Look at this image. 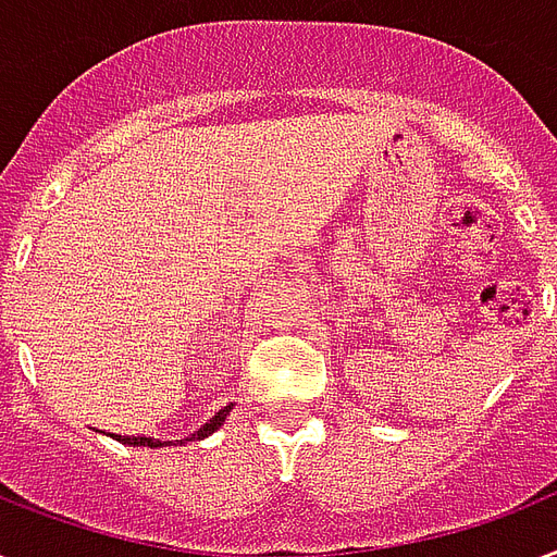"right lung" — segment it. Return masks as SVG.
I'll use <instances>...</instances> for the list:
<instances>
[{
	"label": "right lung",
	"instance_id": "obj_1",
	"mask_svg": "<svg viewBox=\"0 0 557 557\" xmlns=\"http://www.w3.org/2000/svg\"><path fill=\"white\" fill-rule=\"evenodd\" d=\"M232 407H235V404L218 409V412H214V416H211L209 421L200 426V430H194L191 435H185V438H176V442H159V438H148V435H115V433H113V438H115V442L127 444V447H171V444L200 442V438H209L214 430H220V426H223V421H226V416L232 412Z\"/></svg>",
	"mask_w": 557,
	"mask_h": 557
}]
</instances>
